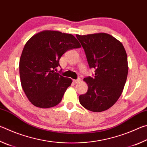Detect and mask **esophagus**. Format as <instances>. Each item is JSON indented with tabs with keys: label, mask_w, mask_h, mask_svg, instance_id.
<instances>
[{
	"label": "esophagus",
	"mask_w": 147,
	"mask_h": 147,
	"mask_svg": "<svg viewBox=\"0 0 147 147\" xmlns=\"http://www.w3.org/2000/svg\"><path fill=\"white\" fill-rule=\"evenodd\" d=\"M80 80H81L80 79V78L77 79V80H73V82H74V84H77V83L80 82Z\"/></svg>",
	"instance_id": "esophagus-1"
}]
</instances>
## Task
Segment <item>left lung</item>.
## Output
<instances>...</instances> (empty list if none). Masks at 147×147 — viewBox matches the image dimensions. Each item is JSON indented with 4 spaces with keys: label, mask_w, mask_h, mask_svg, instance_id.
<instances>
[{
    "label": "left lung",
    "mask_w": 147,
    "mask_h": 147,
    "mask_svg": "<svg viewBox=\"0 0 147 147\" xmlns=\"http://www.w3.org/2000/svg\"><path fill=\"white\" fill-rule=\"evenodd\" d=\"M76 36L85 51L89 67L95 69L93 78L84 79L88 90L79 96L80 103L93 112L107 110L120 97L127 78L125 49L121 41L106 33Z\"/></svg>",
    "instance_id": "left-lung-1"
}]
</instances>
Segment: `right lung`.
<instances>
[{"mask_svg":"<svg viewBox=\"0 0 147 147\" xmlns=\"http://www.w3.org/2000/svg\"><path fill=\"white\" fill-rule=\"evenodd\" d=\"M80 47L73 35L54 30L38 32L26 42L19 61L20 79L34 106L48 108L60 102L72 80L55 70L65 52Z\"/></svg>","mask_w":147,"mask_h":147,"instance_id":"obj_1","label":"right lung"}]
</instances>
